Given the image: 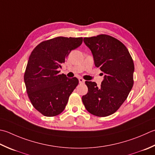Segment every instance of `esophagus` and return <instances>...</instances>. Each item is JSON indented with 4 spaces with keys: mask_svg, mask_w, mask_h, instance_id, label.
<instances>
[{
    "mask_svg": "<svg viewBox=\"0 0 155 155\" xmlns=\"http://www.w3.org/2000/svg\"><path fill=\"white\" fill-rule=\"evenodd\" d=\"M78 81H79V83H80V84H83V83H84V81H84V80L83 79V78H78Z\"/></svg>",
    "mask_w": 155,
    "mask_h": 155,
    "instance_id": "obj_1",
    "label": "esophagus"
}]
</instances>
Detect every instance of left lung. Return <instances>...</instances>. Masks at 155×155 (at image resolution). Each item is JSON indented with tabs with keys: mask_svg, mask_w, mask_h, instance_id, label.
<instances>
[{
	"mask_svg": "<svg viewBox=\"0 0 155 155\" xmlns=\"http://www.w3.org/2000/svg\"><path fill=\"white\" fill-rule=\"evenodd\" d=\"M83 40L92 51L95 66L105 76L100 87L95 82L85 81L88 93L82 101L94 116H110L125 101L134 84L132 58L125 45L112 36L100 34Z\"/></svg>",
	"mask_w": 155,
	"mask_h": 155,
	"instance_id": "1",
	"label": "left lung"
}]
</instances>
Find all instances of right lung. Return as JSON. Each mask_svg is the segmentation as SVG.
I'll use <instances>...</instances> for the list:
<instances>
[{
  "instance_id": "right-lung-1",
  "label": "right lung",
  "mask_w": 155,
  "mask_h": 155,
  "mask_svg": "<svg viewBox=\"0 0 155 155\" xmlns=\"http://www.w3.org/2000/svg\"><path fill=\"white\" fill-rule=\"evenodd\" d=\"M82 42L83 38L60 36L41 41L30 54L24 81L33 107L44 116L53 117L61 114L78 85L77 78L60 74L58 69Z\"/></svg>"
}]
</instances>
